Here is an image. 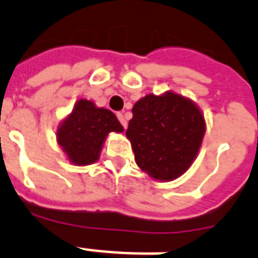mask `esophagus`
<instances>
[{
	"label": "esophagus",
	"instance_id": "esophagus-1",
	"mask_svg": "<svg viewBox=\"0 0 258 258\" xmlns=\"http://www.w3.org/2000/svg\"><path fill=\"white\" fill-rule=\"evenodd\" d=\"M116 115H117V119H119V121H120V123H121V125H123L124 128H127V120H125L124 115H123V113H121V112H117Z\"/></svg>",
	"mask_w": 258,
	"mask_h": 258
}]
</instances>
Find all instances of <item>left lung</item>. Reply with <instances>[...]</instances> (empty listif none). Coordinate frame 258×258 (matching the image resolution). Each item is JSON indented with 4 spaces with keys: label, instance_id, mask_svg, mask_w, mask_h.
<instances>
[{
    "label": "left lung",
    "instance_id": "1",
    "mask_svg": "<svg viewBox=\"0 0 258 258\" xmlns=\"http://www.w3.org/2000/svg\"><path fill=\"white\" fill-rule=\"evenodd\" d=\"M206 123L198 105L167 91L161 96L146 95L135 103L125 137L135 162L153 179L179 178L200 151Z\"/></svg>",
    "mask_w": 258,
    "mask_h": 258
}]
</instances>
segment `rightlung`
I'll list each match as a JSON object with an SVG mask.
<instances>
[{
    "instance_id": "right-lung-1",
    "label": "right lung",
    "mask_w": 258,
    "mask_h": 258,
    "mask_svg": "<svg viewBox=\"0 0 258 258\" xmlns=\"http://www.w3.org/2000/svg\"><path fill=\"white\" fill-rule=\"evenodd\" d=\"M123 131V125L112 111L99 108L93 101L80 99L58 125L57 143L71 163L92 165L100 157L107 135Z\"/></svg>"
}]
</instances>
